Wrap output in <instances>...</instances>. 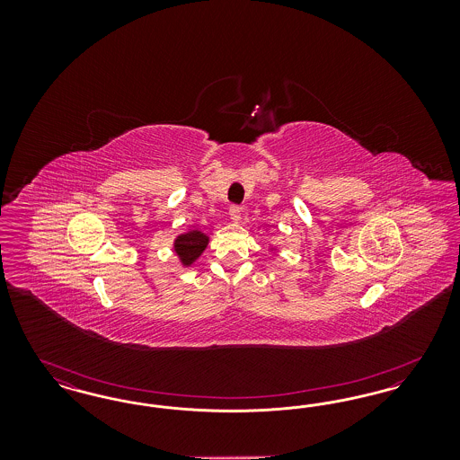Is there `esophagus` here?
Listing matches in <instances>:
<instances>
[{
  "mask_svg": "<svg viewBox=\"0 0 460 460\" xmlns=\"http://www.w3.org/2000/svg\"><path fill=\"white\" fill-rule=\"evenodd\" d=\"M229 216H231V220H233V222H240V220H241L240 207H236V205H233V207H231V208H229Z\"/></svg>",
  "mask_w": 460,
  "mask_h": 460,
  "instance_id": "esophagus-1",
  "label": "esophagus"
}]
</instances>
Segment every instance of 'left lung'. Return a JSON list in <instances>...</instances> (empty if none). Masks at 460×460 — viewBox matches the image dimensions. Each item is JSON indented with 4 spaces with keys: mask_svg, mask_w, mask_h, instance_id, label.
Here are the masks:
<instances>
[{
    "mask_svg": "<svg viewBox=\"0 0 460 460\" xmlns=\"http://www.w3.org/2000/svg\"><path fill=\"white\" fill-rule=\"evenodd\" d=\"M269 250H270V252H278V246H269Z\"/></svg>",
    "mask_w": 460,
    "mask_h": 460,
    "instance_id": "left-lung-1",
    "label": "left lung"
}]
</instances>
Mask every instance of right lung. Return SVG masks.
<instances>
[{
    "instance_id": "obj_1",
    "label": "right lung",
    "mask_w": 460,
    "mask_h": 460,
    "mask_svg": "<svg viewBox=\"0 0 460 460\" xmlns=\"http://www.w3.org/2000/svg\"><path fill=\"white\" fill-rule=\"evenodd\" d=\"M210 243V236L199 229H190L175 236L174 253L182 267H191L201 257L205 248Z\"/></svg>"
}]
</instances>
